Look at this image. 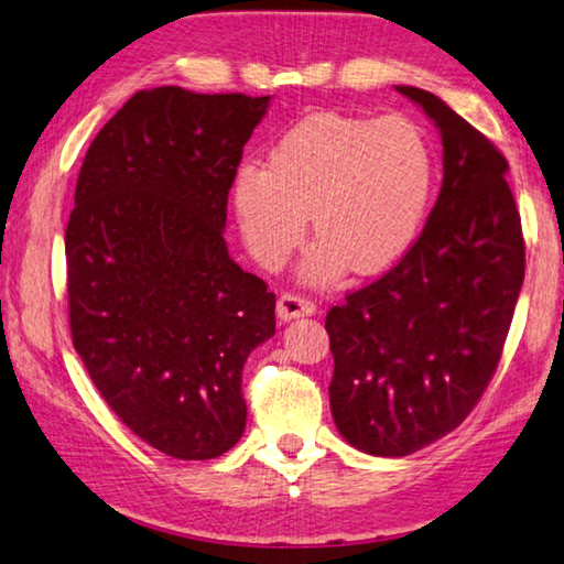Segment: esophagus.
I'll return each instance as SVG.
<instances>
[{"label":"esophagus","instance_id":"obj_1","mask_svg":"<svg viewBox=\"0 0 564 564\" xmlns=\"http://www.w3.org/2000/svg\"><path fill=\"white\" fill-rule=\"evenodd\" d=\"M317 312V304L307 300V297H300V294H292V292H284L280 300H276V315L280 319L290 322L294 317H310Z\"/></svg>","mask_w":564,"mask_h":564}]
</instances>
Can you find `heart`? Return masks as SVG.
<instances>
[{
    "instance_id": "b5f03b06",
    "label": "heart",
    "mask_w": 564,
    "mask_h": 564,
    "mask_svg": "<svg viewBox=\"0 0 564 564\" xmlns=\"http://www.w3.org/2000/svg\"><path fill=\"white\" fill-rule=\"evenodd\" d=\"M435 150L410 117L317 112L274 142L267 167L245 164L232 205L249 254L280 267L312 215L319 239L304 264L312 284L347 270H390L417 242L435 192Z\"/></svg>"
}]
</instances>
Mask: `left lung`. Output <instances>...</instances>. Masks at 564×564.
<instances>
[{
    "label": "left lung",
    "mask_w": 564,
    "mask_h": 564,
    "mask_svg": "<svg viewBox=\"0 0 564 564\" xmlns=\"http://www.w3.org/2000/svg\"><path fill=\"white\" fill-rule=\"evenodd\" d=\"M442 137V189L417 242L327 312L329 408L349 445L404 457L449 435L490 384L524 280L510 164L432 91L397 87Z\"/></svg>",
    "instance_id": "left-lung-1"
}]
</instances>
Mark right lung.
Returning <instances> with one entry per match:
<instances>
[{
	"label": "right lung",
	"mask_w": 564,
	"mask_h": 564,
	"mask_svg": "<svg viewBox=\"0 0 564 564\" xmlns=\"http://www.w3.org/2000/svg\"><path fill=\"white\" fill-rule=\"evenodd\" d=\"M270 97L142 89L99 129L69 215L74 349L137 437L215 459L245 432L242 369L274 294L227 252V197Z\"/></svg>",
	"instance_id": "right-lung-1"
}]
</instances>
